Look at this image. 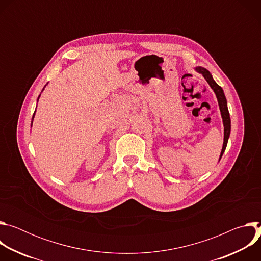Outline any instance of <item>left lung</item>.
<instances>
[{"label":"left lung","mask_w":261,"mask_h":261,"mask_svg":"<svg viewBox=\"0 0 261 261\" xmlns=\"http://www.w3.org/2000/svg\"><path fill=\"white\" fill-rule=\"evenodd\" d=\"M195 70L199 73H201L203 77L206 80V82L208 83L210 87L214 90L217 99H218V103H219V107H220V111H221V116L223 119V125H224V142H223V147L221 151V155H220V159L222 158L223 153H224L226 145H227V141L230 135V117H229V111H228V107H227V101L224 95V92H223L222 88L216 84V82L213 80L211 73L208 72V70H206L205 68L202 67H196Z\"/></svg>","instance_id":"obj_1"}]
</instances>
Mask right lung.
Instances as JSON below:
<instances>
[{
    "instance_id": "1",
    "label": "right lung",
    "mask_w": 261,
    "mask_h": 261,
    "mask_svg": "<svg viewBox=\"0 0 261 261\" xmlns=\"http://www.w3.org/2000/svg\"><path fill=\"white\" fill-rule=\"evenodd\" d=\"M33 118H34V116H33Z\"/></svg>"
}]
</instances>
